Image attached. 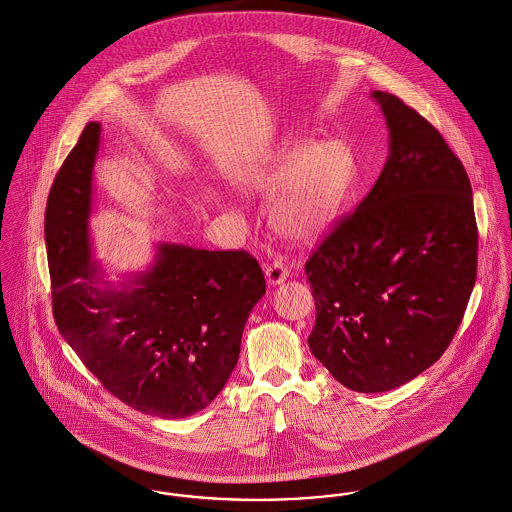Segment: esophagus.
I'll list each match as a JSON object with an SVG mask.
<instances>
[{
	"label": "esophagus",
	"mask_w": 512,
	"mask_h": 512,
	"mask_svg": "<svg viewBox=\"0 0 512 512\" xmlns=\"http://www.w3.org/2000/svg\"><path fill=\"white\" fill-rule=\"evenodd\" d=\"M265 276H267V284L269 286H276V284H282L288 278V269L282 263L275 261L273 265H269L265 269Z\"/></svg>",
	"instance_id": "obj_1"
}]
</instances>
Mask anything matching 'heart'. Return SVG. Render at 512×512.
I'll return each instance as SVG.
<instances>
[{"label": "heart", "mask_w": 512, "mask_h": 512, "mask_svg": "<svg viewBox=\"0 0 512 512\" xmlns=\"http://www.w3.org/2000/svg\"><path fill=\"white\" fill-rule=\"evenodd\" d=\"M358 159L345 140L290 136L267 156L232 173V183L249 195H273L267 218L276 236L306 245L323 236L351 197Z\"/></svg>", "instance_id": "heart-1"}]
</instances>
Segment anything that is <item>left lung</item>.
Segmentation results:
<instances>
[{
    "instance_id": "8db88e82",
    "label": "left lung",
    "mask_w": 512,
    "mask_h": 512,
    "mask_svg": "<svg viewBox=\"0 0 512 512\" xmlns=\"http://www.w3.org/2000/svg\"><path fill=\"white\" fill-rule=\"evenodd\" d=\"M390 156L372 187L306 263L315 300L308 345L345 388L388 392L454 339L477 275L472 185L427 118L372 91Z\"/></svg>"
}]
</instances>
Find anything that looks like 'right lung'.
Returning a JSON list of instances; mask_svg holds the SVG:
<instances>
[{
  "mask_svg": "<svg viewBox=\"0 0 512 512\" xmlns=\"http://www.w3.org/2000/svg\"><path fill=\"white\" fill-rule=\"evenodd\" d=\"M99 142L101 124L87 122L46 202L54 319L87 370L122 403L163 419L189 417L234 372L265 276L245 251L158 243L146 271L107 280L89 237Z\"/></svg>",
  "mask_w": 512,
  "mask_h": 512,
  "instance_id": "1",
  "label": "right lung"
}]
</instances>
